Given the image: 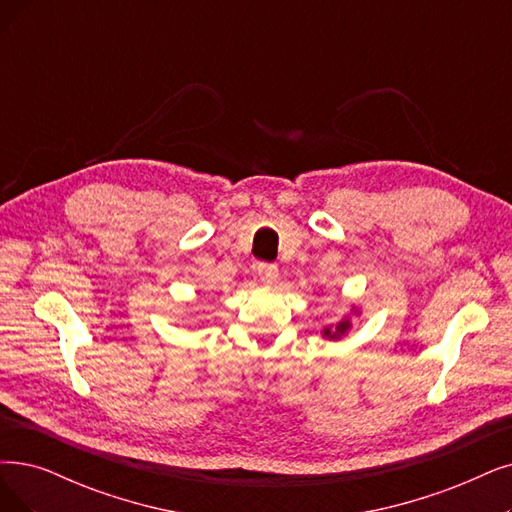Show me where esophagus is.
<instances>
[{
  "instance_id": "1",
  "label": "esophagus",
  "mask_w": 512,
  "mask_h": 512,
  "mask_svg": "<svg viewBox=\"0 0 512 512\" xmlns=\"http://www.w3.org/2000/svg\"><path fill=\"white\" fill-rule=\"evenodd\" d=\"M258 277H260V281H262V283L271 285V283H275V281H277L279 271H277L275 264H258Z\"/></svg>"
}]
</instances>
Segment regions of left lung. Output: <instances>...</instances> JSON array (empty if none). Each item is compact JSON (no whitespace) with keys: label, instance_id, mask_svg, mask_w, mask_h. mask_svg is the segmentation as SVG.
Masks as SVG:
<instances>
[{"label":"left lung","instance_id":"8db88e82","mask_svg":"<svg viewBox=\"0 0 512 512\" xmlns=\"http://www.w3.org/2000/svg\"><path fill=\"white\" fill-rule=\"evenodd\" d=\"M351 313H353V315H359L357 306H353ZM351 327H353L351 319L344 317V319H340L336 325H327L321 334H323V338H327V340H340V338H344L346 334H349Z\"/></svg>","mask_w":512,"mask_h":512}]
</instances>
